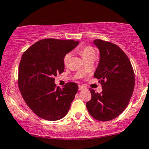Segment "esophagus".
<instances>
[{
    "label": "esophagus",
    "instance_id": "obj_1",
    "mask_svg": "<svg viewBox=\"0 0 149 149\" xmlns=\"http://www.w3.org/2000/svg\"><path fill=\"white\" fill-rule=\"evenodd\" d=\"M84 89H85V87H84L83 86H81V85H79V90L82 91V90H84Z\"/></svg>",
    "mask_w": 149,
    "mask_h": 149
}]
</instances>
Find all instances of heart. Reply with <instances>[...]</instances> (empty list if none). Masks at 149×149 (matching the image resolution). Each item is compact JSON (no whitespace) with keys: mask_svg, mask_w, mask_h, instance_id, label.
I'll list each match as a JSON object with an SVG mask.
<instances>
[{"mask_svg":"<svg viewBox=\"0 0 149 149\" xmlns=\"http://www.w3.org/2000/svg\"><path fill=\"white\" fill-rule=\"evenodd\" d=\"M79 52V54H81V56L84 58V60H86V59L89 58H93V57L95 58V50H94V49L91 46L87 45V46L81 47ZM70 58H71V53H68L64 56L63 60V63L65 65H67L68 64Z\"/></svg>","mask_w":149,"mask_h":149,"instance_id":"heart-1","label":"heart"}]
</instances>
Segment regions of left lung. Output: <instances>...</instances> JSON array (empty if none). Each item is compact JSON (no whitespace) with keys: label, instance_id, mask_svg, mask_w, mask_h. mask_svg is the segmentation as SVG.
I'll list each match as a JSON object with an SVG mask.
<instances>
[{"label":"left lung","instance_id":"obj_1","mask_svg":"<svg viewBox=\"0 0 149 149\" xmlns=\"http://www.w3.org/2000/svg\"><path fill=\"white\" fill-rule=\"evenodd\" d=\"M100 52L94 77L102 91L90 89L91 99L86 103L93 118L100 121L112 120L125 109L134 88V73L128 57L115 44L97 39L93 41Z\"/></svg>","mask_w":149,"mask_h":149}]
</instances>
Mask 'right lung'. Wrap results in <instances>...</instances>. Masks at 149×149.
Wrapping results in <instances>:
<instances>
[{"instance_id": "1", "label": "right lung", "mask_w": 149, "mask_h": 149, "mask_svg": "<svg viewBox=\"0 0 149 149\" xmlns=\"http://www.w3.org/2000/svg\"><path fill=\"white\" fill-rule=\"evenodd\" d=\"M74 40H40L23 54L19 67L18 86L23 98L38 116L47 120L63 118L78 91L68 82L61 88L54 77L64 71L63 57L78 45Z\"/></svg>"}]
</instances>
